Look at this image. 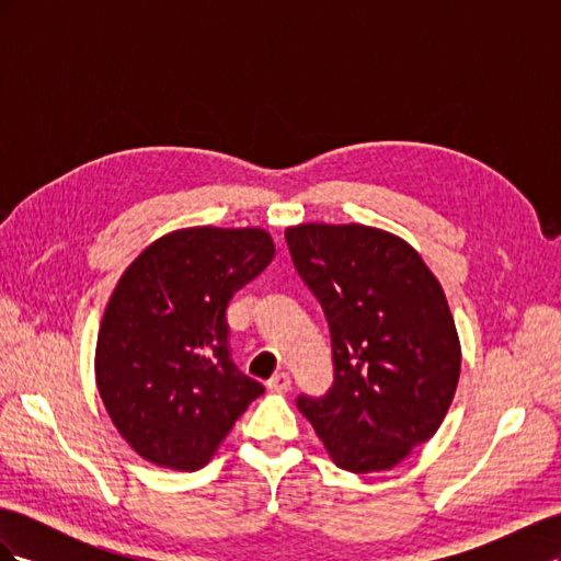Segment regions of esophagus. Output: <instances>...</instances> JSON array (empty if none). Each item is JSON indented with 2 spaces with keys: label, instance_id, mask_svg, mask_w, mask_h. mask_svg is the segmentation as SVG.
Wrapping results in <instances>:
<instances>
[{
  "label": "esophagus",
  "instance_id": "obj_1",
  "mask_svg": "<svg viewBox=\"0 0 561 561\" xmlns=\"http://www.w3.org/2000/svg\"><path fill=\"white\" fill-rule=\"evenodd\" d=\"M266 386L271 390H276V393H283V390H290L293 379H290V375H287V371H276V375L266 381Z\"/></svg>",
  "mask_w": 561,
  "mask_h": 561
}]
</instances>
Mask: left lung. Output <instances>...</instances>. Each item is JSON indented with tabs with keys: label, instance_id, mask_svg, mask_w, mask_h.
<instances>
[{
	"label": "left lung",
	"instance_id": "left-lung-1",
	"mask_svg": "<svg viewBox=\"0 0 561 561\" xmlns=\"http://www.w3.org/2000/svg\"><path fill=\"white\" fill-rule=\"evenodd\" d=\"M301 280L325 311L334 381L299 396L332 461L351 472L398 466L447 416L461 344L443 285L398 236L365 225L285 231Z\"/></svg>",
	"mask_w": 561,
	"mask_h": 561
}]
</instances>
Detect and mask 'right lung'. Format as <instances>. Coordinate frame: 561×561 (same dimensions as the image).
<instances>
[{"label":"right lung","instance_id":"right-lung-1","mask_svg":"<svg viewBox=\"0 0 561 561\" xmlns=\"http://www.w3.org/2000/svg\"><path fill=\"white\" fill-rule=\"evenodd\" d=\"M274 254L264 229L192 227L161 236L118 278L95 381L116 431L149 463L206 466L264 393L231 360L227 307Z\"/></svg>","mask_w":561,"mask_h":561}]
</instances>
